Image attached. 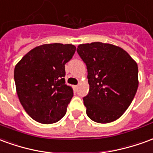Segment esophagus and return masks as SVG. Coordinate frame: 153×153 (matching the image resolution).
Instances as JSON below:
<instances>
[{
	"mask_svg": "<svg viewBox=\"0 0 153 153\" xmlns=\"http://www.w3.org/2000/svg\"><path fill=\"white\" fill-rule=\"evenodd\" d=\"M78 85H74V89H77V88H78Z\"/></svg>",
	"mask_w": 153,
	"mask_h": 153,
	"instance_id": "1",
	"label": "esophagus"
}]
</instances>
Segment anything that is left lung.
<instances>
[{
    "label": "left lung",
    "mask_w": 153,
    "mask_h": 153,
    "mask_svg": "<svg viewBox=\"0 0 153 153\" xmlns=\"http://www.w3.org/2000/svg\"><path fill=\"white\" fill-rule=\"evenodd\" d=\"M77 52L88 70L89 91L83 98L87 115L102 124L117 120L136 94L138 65L125 50L111 44H80Z\"/></svg>",
    "instance_id": "left-lung-1"
}]
</instances>
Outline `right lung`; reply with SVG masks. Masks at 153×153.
<instances>
[{
    "instance_id": "add662e5",
    "label": "right lung",
    "mask_w": 153,
    "mask_h": 153,
    "mask_svg": "<svg viewBox=\"0 0 153 153\" xmlns=\"http://www.w3.org/2000/svg\"><path fill=\"white\" fill-rule=\"evenodd\" d=\"M75 50L72 44H44L16 65L14 77L19 99L36 121L52 124L65 115L74 92L65 83V65Z\"/></svg>"
}]
</instances>
